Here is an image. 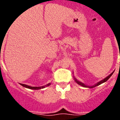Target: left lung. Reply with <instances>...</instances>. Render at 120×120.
Here are the masks:
<instances>
[{
	"label": "left lung",
	"instance_id": "left-lung-1",
	"mask_svg": "<svg viewBox=\"0 0 120 120\" xmlns=\"http://www.w3.org/2000/svg\"><path fill=\"white\" fill-rule=\"evenodd\" d=\"M113 72H114V71H113V72H112V73H111V74H110V75H108V77H106V78L103 79V80H101L100 82H98L97 83L95 84V85L90 86L86 85H85V84L83 83H82V82H80V81H79V80H77V79H75V78H74V80H75V82H76V83H77L79 84V85H80L82 86H83V87H86V88H94V87H95V86H97L100 85H101V84L103 83H104V82H106V81H107V80H108V79H110V77H111V76H112V75H113Z\"/></svg>",
	"mask_w": 120,
	"mask_h": 120
}]
</instances>
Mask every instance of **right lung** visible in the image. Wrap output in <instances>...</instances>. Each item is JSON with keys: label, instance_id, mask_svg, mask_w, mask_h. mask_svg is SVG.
Instances as JSON below:
<instances>
[{"label": "right lung", "instance_id": "1", "mask_svg": "<svg viewBox=\"0 0 120 120\" xmlns=\"http://www.w3.org/2000/svg\"><path fill=\"white\" fill-rule=\"evenodd\" d=\"M50 83L49 84H47L45 86H30L27 85H25V84H20L22 86H23V87L27 88H29V89H32V90H39V89H41V88H45V86H48L50 85Z\"/></svg>", "mask_w": 120, "mask_h": 120}]
</instances>
